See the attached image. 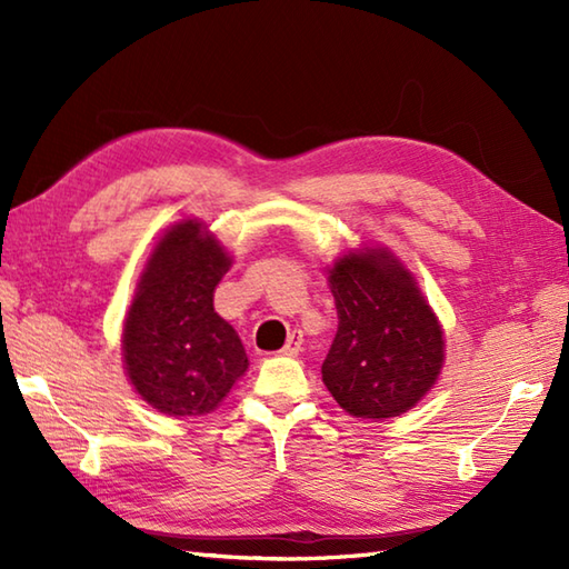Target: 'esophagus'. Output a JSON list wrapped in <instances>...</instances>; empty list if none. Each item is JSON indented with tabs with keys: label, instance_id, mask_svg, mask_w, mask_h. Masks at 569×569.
I'll return each instance as SVG.
<instances>
[{
	"label": "esophagus",
	"instance_id": "34e87169",
	"mask_svg": "<svg viewBox=\"0 0 569 569\" xmlns=\"http://www.w3.org/2000/svg\"><path fill=\"white\" fill-rule=\"evenodd\" d=\"M300 349H303V335L300 332H293L291 337H288V342H286V347L281 349L283 355H288V357H296Z\"/></svg>",
	"mask_w": 569,
	"mask_h": 569
}]
</instances>
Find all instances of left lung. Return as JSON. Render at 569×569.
Returning a JSON list of instances; mask_svg holds the SVG:
<instances>
[{"mask_svg": "<svg viewBox=\"0 0 569 569\" xmlns=\"http://www.w3.org/2000/svg\"><path fill=\"white\" fill-rule=\"evenodd\" d=\"M337 335L322 381L349 416L383 420L413 408L442 367V330L413 278L389 253H347L330 271Z\"/></svg>", "mask_w": 569, "mask_h": 569, "instance_id": "obj_1", "label": "left lung"}]
</instances>
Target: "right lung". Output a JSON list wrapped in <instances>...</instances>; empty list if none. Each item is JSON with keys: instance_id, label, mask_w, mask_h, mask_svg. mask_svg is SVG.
Masks as SVG:
<instances>
[{"instance_id": "right-lung-1", "label": "right lung", "mask_w": 569, "mask_h": 569, "mask_svg": "<svg viewBox=\"0 0 569 569\" xmlns=\"http://www.w3.org/2000/svg\"><path fill=\"white\" fill-rule=\"evenodd\" d=\"M229 257L198 222H180L153 249L124 322L127 373L166 416H202L222 401L249 359L214 312Z\"/></svg>"}]
</instances>
